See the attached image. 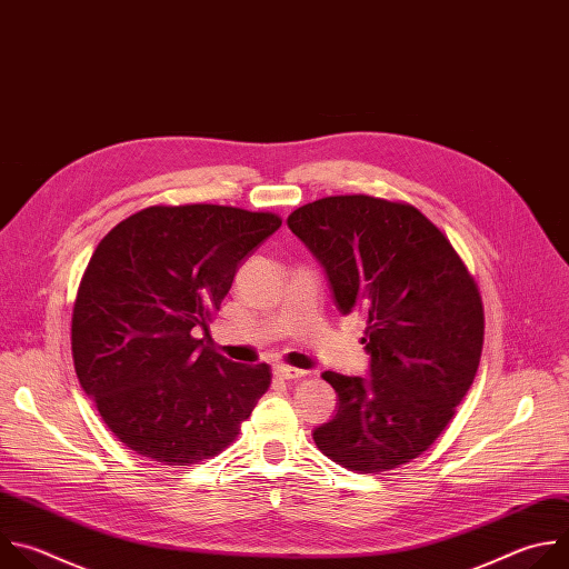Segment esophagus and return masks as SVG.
I'll return each mask as SVG.
<instances>
[{
  "instance_id": "1",
  "label": "esophagus",
  "mask_w": 569,
  "mask_h": 569,
  "mask_svg": "<svg viewBox=\"0 0 569 569\" xmlns=\"http://www.w3.org/2000/svg\"><path fill=\"white\" fill-rule=\"evenodd\" d=\"M273 375L282 381H298L302 379L307 372L305 370H298V368H289V366H276L273 368Z\"/></svg>"
}]
</instances>
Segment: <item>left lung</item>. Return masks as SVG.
<instances>
[{
	"label": "left lung",
	"instance_id": "1",
	"mask_svg": "<svg viewBox=\"0 0 569 569\" xmlns=\"http://www.w3.org/2000/svg\"><path fill=\"white\" fill-rule=\"evenodd\" d=\"M287 223L322 264L338 309L368 320L370 379L322 372L338 410L313 430L316 446L357 473L408 465L443 432L473 386L485 343L473 276L406 201L322 197L296 208Z\"/></svg>",
	"mask_w": 569,
	"mask_h": 569
}]
</instances>
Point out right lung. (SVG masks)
Instances as JSON below:
<instances>
[{
	"mask_svg": "<svg viewBox=\"0 0 569 569\" xmlns=\"http://www.w3.org/2000/svg\"><path fill=\"white\" fill-rule=\"evenodd\" d=\"M280 223L233 206H150L98 242L71 355L107 428L139 456L170 467L219 456L269 390L267 363H233L192 329H208L238 264Z\"/></svg>",
	"mask_w": 569,
	"mask_h": 569,
	"instance_id": "obj_1",
	"label": "right lung"
}]
</instances>
